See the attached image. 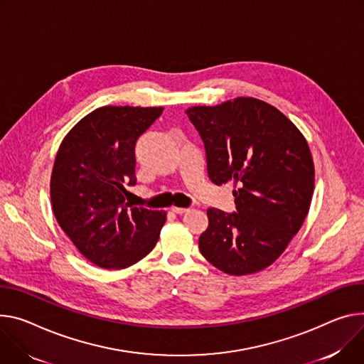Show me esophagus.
I'll use <instances>...</instances> for the list:
<instances>
[{
  "label": "esophagus",
  "instance_id": "esophagus-1",
  "mask_svg": "<svg viewBox=\"0 0 364 364\" xmlns=\"http://www.w3.org/2000/svg\"><path fill=\"white\" fill-rule=\"evenodd\" d=\"M171 210L174 212V213H178V215H183V213H186V212H188L190 209L188 208H177V206H173L171 208Z\"/></svg>",
  "mask_w": 364,
  "mask_h": 364
}]
</instances>
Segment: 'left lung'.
<instances>
[{
    "label": "left lung",
    "instance_id": "8db88e82",
    "mask_svg": "<svg viewBox=\"0 0 364 364\" xmlns=\"http://www.w3.org/2000/svg\"><path fill=\"white\" fill-rule=\"evenodd\" d=\"M186 113L203 141L212 183L238 186L235 212L208 209L200 252L226 274L264 270L308 215L315 183L308 142L283 113L251 97Z\"/></svg>",
    "mask_w": 364,
    "mask_h": 364
}]
</instances>
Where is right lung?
I'll return each instance as SVG.
<instances>
[{
    "label": "right lung",
    "mask_w": 364,
    "mask_h": 364,
    "mask_svg": "<svg viewBox=\"0 0 364 364\" xmlns=\"http://www.w3.org/2000/svg\"><path fill=\"white\" fill-rule=\"evenodd\" d=\"M164 107L105 106L62 141L50 178L55 218L78 251L102 269H126L148 255L165 212L126 203L135 186L138 139Z\"/></svg>",
    "instance_id": "1"
}]
</instances>
